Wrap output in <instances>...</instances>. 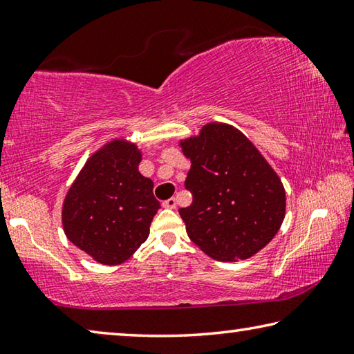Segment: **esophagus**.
Here are the masks:
<instances>
[{
	"instance_id": "obj_1",
	"label": "esophagus",
	"mask_w": 354,
	"mask_h": 354,
	"mask_svg": "<svg viewBox=\"0 0 354 354\" xmlns=\"http://www.w3.org/2000/svg\"><path fill=\"white\" fill-rule=\"evenodd\" d=\"M162 206H164L165 209H175V207H176V200H175V198L165 200V201L162 203Z\"/></svg>"
}]
</instances>
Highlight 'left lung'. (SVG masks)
<instances>
[{
  "instance_id": "1",
  "label": "left lung",
  "mask_w": 354,
  "mask_h": 354,
  "mask_svg": "<svg viewBox=\"0 0 354 354\" xmlns=\"http://www.w3.org/2000/svg\"><path fill=\"white\" fill-rule=\"evenodd\" d=\"M190 170L194 201L179 209L190 241L212 259H248L277 236L286 190L277 171L247 136L226 123H207L179 140Z\"/></svg>"
}]
</instances>
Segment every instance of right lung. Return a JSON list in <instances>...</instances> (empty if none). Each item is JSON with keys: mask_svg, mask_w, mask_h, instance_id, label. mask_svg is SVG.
Here are the masks:
<instances>
[{"mask_svg": "<svg viewBox=\"0 0 354 354\" xmlns=\"http://www.w3.org/2000/svg\"><path fill=\"white\" fill-rule=\"evenodd\" d=\"M140 160L136 143L112 139L87 159L65 195V236L103 266H118L136 253L160 207L153 181L139 171Z\"/></svg>", "mask_w": 354, "mask_h": 354, "instance_id": "add662e5", "label": "right lung"}]
</instances>
